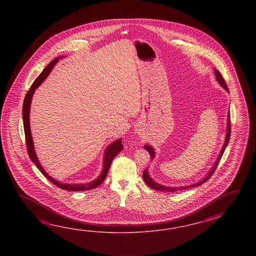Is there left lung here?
Listing matches in <instances>:
<instances>
[{"instance_id": "obj_1", "label": "left lung", "mask_w": 256, "mask_h": 256, "mask_svg": "<svg viewBox=\"0 0 256 256\" xmlns=\"http://www.w3.org/2000/svg\"><path fill=\"white\" fill-rule=\"evenodd\" d=\"M215 74H216V78H217L218 82H220V83L222 85L223 87L225 88L227 90H228V86H227L226 82L224 80L222 75L220 73V71L218 70H215ZM228 126H227L228 130H227L226 140H225V144H224V146H223L222 150V152L220 154V156L218 158L217 162H216L215 164H214V166H213L212 169V171L208 173V174L207 176H206L204 180H200V182H198L196 184H193V185L186 186H180V188H170V186H164L159 185L158 183H156V182H154V180L149 176L147 169H144V173H142V178H144V182L146 183V185L148 186H150V188H152V190H156L166 191V192H174V191L183 190H188V188H195V186H198L202 185L203 183H205L207 180H210V178L212 176L213 173L215 172V170L217 168L218 162H220V158L222 156L223 152L225 151V148L227 146L228 140H230V115H228ZM144 148H146V150H147V151L149 152V154H150L151 158H154V149H152V147L150 146H144Z\"/></svg>"}]
</instances>
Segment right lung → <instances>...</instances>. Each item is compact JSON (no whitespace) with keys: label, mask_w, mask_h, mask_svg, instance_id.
<instances>
[{"label":"right lung","mask_w":256,"mask_h":256,"mask_svg":"<svg viewBox=\"0 0 256 256\" xmlns=\"http://www.w3.org/2000/svg\"><path fill=\"white\" fill-rule=\"evenodd\" d=\"M58 58H54L52 60L48 65L46 66L44 70L41 72V74L39 75L36 80L34 82L33 85L30 88V90H28L26 97H24V104H22V122H24V136H26V149H28V156L30 159L32 160L38 168L41 171V173L48 178V180L56 186L58 188H60L61 190H65L68 191H83V190H90L97 188L98 186L100 185L105 178L107 176V174L109 172L110 166V164L112 162L114 158L119 154V152L122 150V141L120 139L117 140V141L114 142L110 146L106 151H105V154H104V170L102 173L100 174L97 180H94L93 182L90 183H87V184H63L60 183L56 180H53L51 176H49L48 174L46 173V171L44 170L42 166L38 162V159L36 158V154L34 152V149L33 140H32V136H31V130H30V124H29V110H30V104H31V100H32V96H33L34 92L36 90V88L38 87L39 85L46 80V78L48 76L49 72L53 68L54 64L58 61Z\"/></svg>","instance_id":"add662e5"}]
</instances>
